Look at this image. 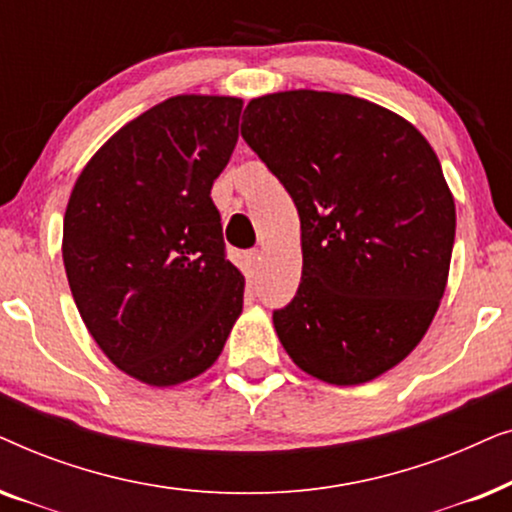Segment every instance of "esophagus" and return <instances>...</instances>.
<instances>
[{
    "label": "esophagus",
    "mask_w": 512,
    "mask_h": 512,
    "mask_svg": "<svg viewBox=\"0 0 512 512\" xmlns=\"http://www.w3.org/2000/svg\"><path fill=\"white\" fill-rule=\"evenodd\" d=\"M261 263H263V251L261 249H251L249 254H247L249 270L251 272H258V268H261Z\"/></svg>",
    "instance_id": "obj_1"
}]
</instances>
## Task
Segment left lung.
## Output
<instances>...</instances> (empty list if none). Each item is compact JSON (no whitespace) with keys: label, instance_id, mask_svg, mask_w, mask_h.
I'll return each instance as SVG.
<instances>
[{"label":"left lung","instance_id":"left-lung-1","mask_svg":"<svg viewBox=\"0 0 512 512\" xmlns=\"http://www.w3.org/2000/svg\"><path fill=\"white\" fill-rule=\"evenodd\" d=\"M242 137L300 216L303 277L272 312L298 368L361 384L424 338L450 272L454 200L415 125L340 93L251 100Z\"/></svg>","mask_w":512,"mask_h":512}]
</instances>
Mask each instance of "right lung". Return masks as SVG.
Returning <instances> with one entry per match:
<instances>
[{"instance_id": "obj_1", "label": "right lung", "mask_w": 512, "mask_h": 512, "mask_svg": "<svg viewBox=\"0 0 512 512\" xmlns=\"http://www.w3.org/2000/svg\"><path fill=\"white\" fill-rule=\"evenodd\" d=\"M240 114L237 97H172L118 130L69 195L62 261L83 324L153 387L205 373L242 312L212 200Z\"/></svg>"}]
</instances>
